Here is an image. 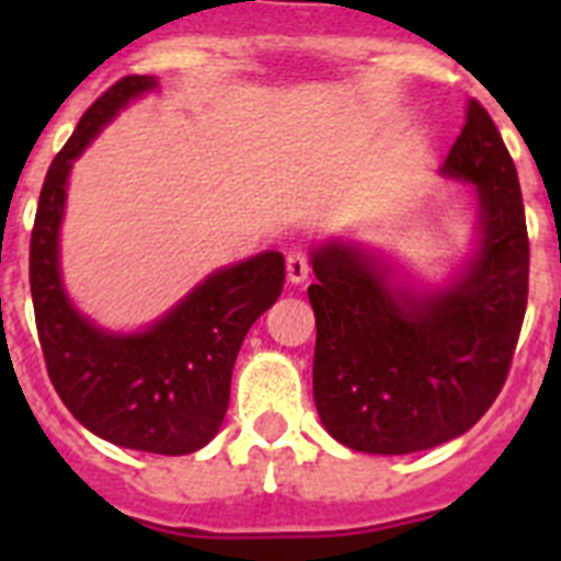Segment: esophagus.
Segmentation results:
<instances>
[{"mask_svg": "<svg viewBox=\"0 0 561 561\" xmlns=\"http://www.w3.org/2000/svg\"><path fill=\"white\" fill-rule=\"evenodd\" d=\"M311 266H309V252L306 250H291L286 255V275H289L291 284H304L306 277H309Z\"/></svg>", "mask_w": 561, "mask_h": 561, "instance_id": "obj_1", "label": "esophagus"}]
</instances>
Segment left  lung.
Masks as SVG:
<instances>
[{
  "label": "left lung",
  "mask_w": 561,
  "mask_h": 561,
  "mask_svg": "<svg viewBox=\"0 0 561 561\" xmlns=\"http://www.w3.org/2000/svg\"><path fill=\"white\" fill-rule=\"evenodd\" d=\"M440 173L472 182L480 202V247L447 289H393L385 264L351 244L311 255L314 404L356 453L408 455L458 438L512 368L531 250L517 168L478 101Z\"/></svg>",
  "instance_id": "obj_1"
}]
</instances>
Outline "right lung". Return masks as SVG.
<instances>
[{
    "label": "right lung",
    "instance_id": "1",
    "mask_svg": "<svg viewBox=\"0 0 561 561\" xmlns=\"http://www.w3.org/2000/svg\"><path fill=\"white\" fill-rule=\"evenodd\" d=\"M153 87L151 76L121 78L56 153L30 236V295L49 381L69 413L117 447L187 455L219 433L238 348L284 289L286 264L280 252H261L213 272L140 334H108L72 309L58 270L69 168L114 114Z\"/></svg>",
    "mask_w": 561,
    "mask_h": 561
}]
</instances>
